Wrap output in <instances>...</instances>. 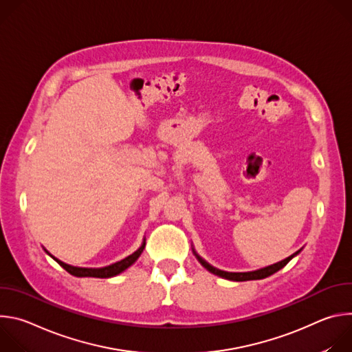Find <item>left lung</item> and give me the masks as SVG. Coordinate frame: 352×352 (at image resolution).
<instances>
[{"instance_id": "left-lung-1", "label": "left lung", "mask_w": 352, "mask_h": 352, "mask_svg": "<svg viewBox=\"0 0 352 352\" xmlns=\"http://www.w3.org/2000/svg\"><path fill=\"white\" fill-rule=\"evenodd\" d=\"M192 252H193V255L196 256V259L199 261V263L202 265L206 270H209L210 273H213V274H216V276H219V277H223V278H227V280H231V281H248V280H262V278H266V277H269V276H272V274H274L276 272H278L280 269H283L294 256H296L299 252H300V249L299 250H296L295 254H292L291 256H288L287 259H284V261H281V262H277V263H274V265H270V266H267V267H263V269H259V270H254V272H245V273H232V272H224V270H220V269H217V267H214V266H212L210 263H208L204 258H200L199 255H197V252L195 250V248H192Z\"/></svg>"}]
</instances>
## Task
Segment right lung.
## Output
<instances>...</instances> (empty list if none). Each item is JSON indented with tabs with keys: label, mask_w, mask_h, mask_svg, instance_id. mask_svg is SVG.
<instances>
[{
	"label": "right lung",
	"mask_w": 352,
	"mask_h": 352,
	"mask_svg": "<svg viewBox=\"0 0 352 352\" xmlns=\"http://www.w3.org/2000/svg\"><path fill=\"white\" fill-rule=\"evenodd\" d=\"M144 245H146V239L143 238V242H142V245L139 246V249H136L135 252L132 254V255H129V256H126L125 259H122V261H120V262H116V263H113V265H110V266H106V267H97V269H94V267H78V266H71V265H67V263H64V262H61L60 259H57L56 256H53L52 254L48 252V250H45L47 252V255H50L52 256L61 267H64L69 274H72V276H75V277H96V278H110V277H114V276H117V274H120V273H122L124 270H126L129 266H132L136 261H138V258L142 255V252H143V249H144Z\"/></svg>",
	"instance_id": "obj_1"
}]
</instances>
